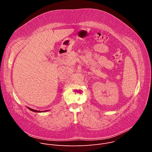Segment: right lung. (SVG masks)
<instances>
[{"label":"right lung","mask_w":152,"mask_h":152,"mask_svg":"<svg viewBox=\"0 0 152 152\" xmlns=\"http://www.w3.org/2000/svg\"><path fill=\"white\" fill-rule=\"evenodd\" d=\"M28 109L29 110H31V111H33V112H35V113H41V111H37V110H33V109H31V108H30V107H28ZM42 112V111H41ZM45 112V111H44Z\"/></svg>","instance_id":"1"}]
</instances>
